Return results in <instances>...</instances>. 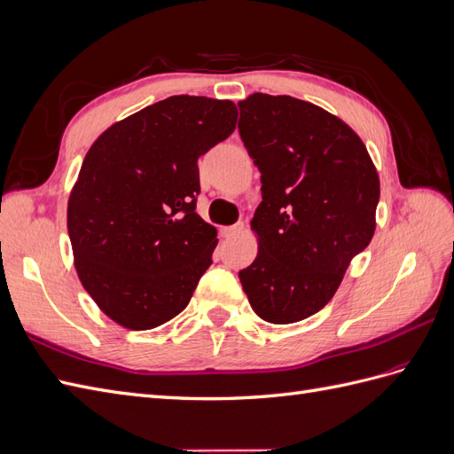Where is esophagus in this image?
Listing matches in <instances>:
<instances>
[{"mask_svg": "<svg viewBox=\"0 0 454 454\" xmlns=\"http://www.w3.org/2000/svg\"><path fill=\"white\" fill-rule=\"evenodd\" d=\"M242 231H244V223H237V225H231V227H223V229H222V232H223V237H225V239L237 237V235H240Z\"/></svg>", "mask_w": 454, "mask_h": 454, "instance_id": "obj_1", "label": "esophagus"}]
</instances>
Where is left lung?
Listing matches in <instances>:
<instances>
[{
    "label": "left lung",
    "instance_id": "obj_1",
    "mask_svg": "<svg viewBox=\"0 0 454 454\" xmlns=\"http://www.w3.org/2000/svg\"><path fill=\"white\" fill-rule=\"evenodd\" d=\"M239 107L263 197L257 257L239 278L259 318L294 324L332 301L373 239L379 174L360 136L318 106L254 92Z\"/></svg>",
    "mask_w": 454,
    "mask_h": 454
}]
</instances>
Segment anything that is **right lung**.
<instances>
[{
  "mask_svg": "<svg viewBox=\"0 0 454 454\" xmlns=\"http://www.w3.org/2000/svg\"><path fill=\"white\" fill-rule=\"evenodd\" d=\"M237 106L170 96L98 136L67 200L77 277L115 324L180 314L212 265L217 231L195 212L199 157L237 127Z\"/></svg>",
  "mask_w": 454,
  "mask_h": 454,
  "instance_id": "obj_1",
  "label": "right lung"
}]
</instances>
